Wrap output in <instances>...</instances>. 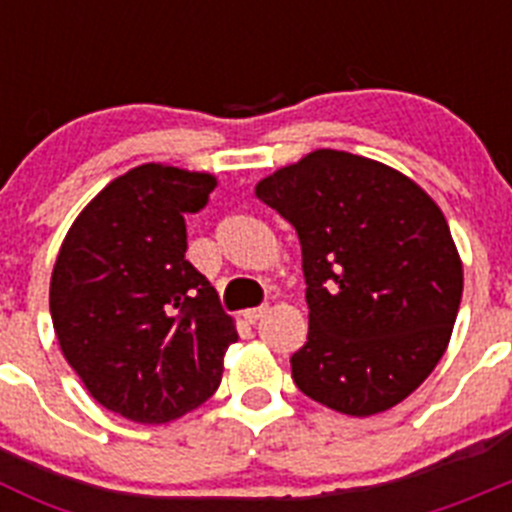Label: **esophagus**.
<instances>
[{
	"instance_id": "obj_1",
	"label": "esophagus",
	"mask_w": 512,
	"mask_h": 512,
	"mask_svg": "<svg viewBox=\"0 0 512 512\" xmlns=\"http://www.w3.org/2000/svg\"><path fill=\"white\" fill-rule=\"evenodd\" d=\"M266 312H269V305H259V307H248V310H243V318L248 320V323H259L261 318H264Z\"/></svg>"
}]
</instances>
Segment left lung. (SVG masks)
<instances>
[{"instance_id": "1", "label": "left lung", "mask_w": 512, "mask_h": 512, "mask_svg": "<svg viewBox=\"0 0 512 512\" xmlns=\"http://www.w3.org/2000/svg\"><path fill=\"white\" fill-rule=\"evenodd\" d=\"M256 197L302 246L300 392L356 418L395 408L436 369L459 312L464 271L441 207L400 171L330 148L261 179Z\"/></svg>"}]
</instances>
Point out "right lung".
<instances>
[{
    "label": "right lung",
    "instance_id": "1",
    "mask_svg": "<svg viewBox=\"0 0 512 512\" xmlns=\"http://www.w3.org/2000/svg\"><path fill=\"white\" fill-rule=\"evenodd\" d=\"M215 187L205 171L135 166L81 210L58 251V346L89 395L135 423L200 408L238 341L212 284L184 259V215L200 212Z\"/></svg>",
    "mask_w": 512,
    "mask_h": 512
}]
</instances>
